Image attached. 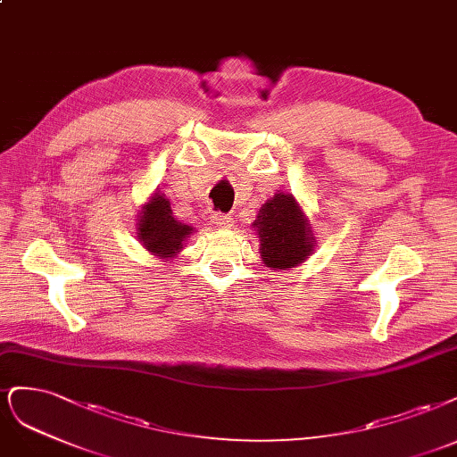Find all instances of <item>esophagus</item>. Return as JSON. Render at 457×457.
Instances as JSON below:
<instances>
[{
    "label": "esophagus",
    "mask_w": 457,
    "mask_h": 457,
    "mask_svg": "<svg viewBox=\"0 0 457 457\" xmlns=\"http://www.w3.org/2000/svg\"><path fill=\"white\" fill-rule=\"evenodd\" d=\"M212 221L215 227L219 228H228L232 227V217L230 215H225V213H213L212 215Z\"/></svg>",
    "instance_id": "1"
}]
</instances>
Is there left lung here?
Wrapping results in <instances>:
<instances>
[{"label":"left lung","mask_w":457,"mask_h":457,"mask_svg":"<svg viewBox=\"0 0 457 457\" xmlns=\"http://www.w3.org/2000/svg\"><path fill=\"white\" fill-rule=\"evenodd\" d=\"M259 232L261 259L270 269H293L310 257L313 236L291 195L278 193L259 210L253 221Z\"/></svg>","instance_id":"obj_1"}]
</instances>
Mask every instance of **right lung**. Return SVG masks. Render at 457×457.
<instances>
[{"label":"right lung","instance_id":"add662e5","mask_svg":"<svg viewBox=\"0 0 457 457\" xmlns=\"http://www.w3.org/2000/svg\"><path fill=\"white\" fill-rule=\"evenodd\" d=\"M137 227V238L141 244L151 253L162 259L174 257L183 247L187 236L193 230L191 227L176 221L174 215H171L170 202L164 198V195L159 193L141 210Z\"/></svg>","mask_w":457,"mask_h":457}]
</instances>
